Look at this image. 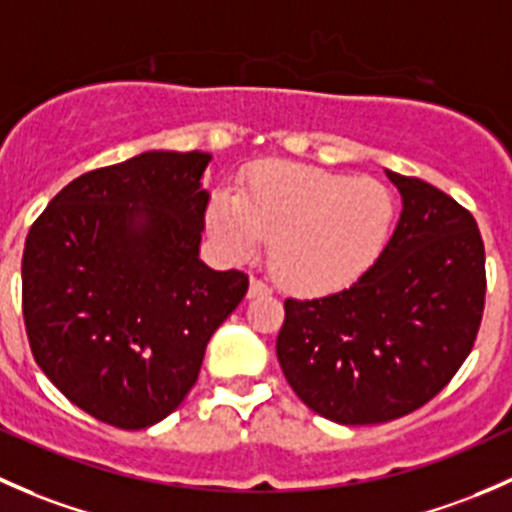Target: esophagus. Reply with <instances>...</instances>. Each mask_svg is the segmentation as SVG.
<instances>
[{
	"label": "esophagus",
	"instance_id": "34e87169",
	"mask_svg": "<svg viewBox=\"0 0 512 512\" xmlns=\"http://www.w3.org/2000/svg\"><path fill=\"white\" fill-rule=\"evenodd\" d=\"M268 293H271V288H268L266 283H261V281H256V278H251L249 298H263V295H268Z\"/></svg>",
	"mask_w": 512,
	"mask_h": 512
}]
</instances>
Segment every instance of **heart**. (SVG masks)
<instances>
[{
    "mask_svg": "<svg viewBox=\"0 0 512 512\" xmlns=\"http://www.w3.org/2000/svg\"><path fill=\"white\" fill-rule=\"evenodd\" d=\"M397 202L377 179L308 165L258 167L207 204V231L226 258H249L268 241V266L288 291L320 298L360 281L387 249Z\"/></svg>",
    "mask_w": 512,
    "mask_h": 512,
    "instance_id": "b5f03b06",
    "label": "heart"
}]
</instances>
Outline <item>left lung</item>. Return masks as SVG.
<instances>
[{
  "instance_id": "1",
  "label": "left lung",
  "mask_w": 512,
  "mask_h": 512,
  "mask_svg": "<svg viewBox=\"0 0 512 512\" xmlns=\"http://www.w3.org/2000/svg\"><path fill=\"white\" fill-rule=\"evenodd\" d=\"M377 263L345 291L286 300L276 355L305 407L382 424L424 407L463 365L486 303V251L471 212L416 177Z\"/></svg>"
}]
</instances>
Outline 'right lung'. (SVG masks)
Listing matches in <instances>:
<instances>
[{
    "mask_svg": "<svg viewBox=\"0 0 512 512\" xmlns=\"http://www.w3.org/2000/svg\"><path fill=\"white\" fill-rule=\"evenodd\" d=\"M209 152L150 150L76 177L29 229L21 305L36 365L76 407L147 429L194 387L249 291L199 258Z\"/></svg>",
    "mask_w": 512,
    "mask_h": 512,
    "instance_id": "1",
    "label": "right lung"
}]
</instances>
